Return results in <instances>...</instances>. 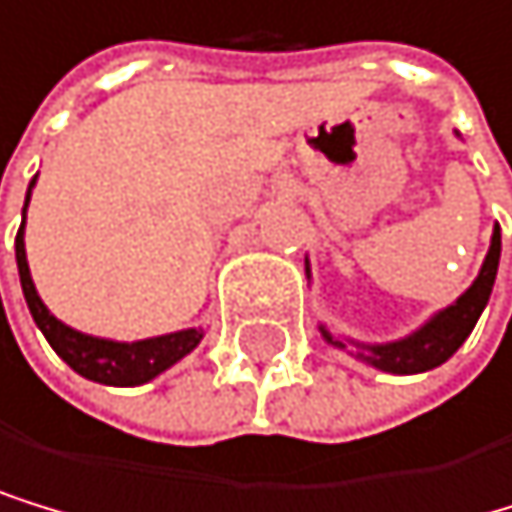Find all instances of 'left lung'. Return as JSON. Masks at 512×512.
Returning <instances> with one entry per match:
<instances>
[{
    "label": "left lung",
    "mask_w": 512,
    "mask_h": 512,
    "mask_svg": "<svg viewBox=\"0 0 512 512\" xmlns=\"http://www.w3.org/2000/svg\"><path fill=\"white\" fill-rule=\"evenodd\" d=\"M497 262H500V227H494L491 234V250L481 262V272L472 281V288L465 291L456 304H450L446 310L434 313L421 329H415L412 335L396 342H383V345H364V342H351L358 348V358L367 361L370 367L386 370V373H424V370H434L443 361H450L453 354L459 351V345L469 339L481 310L488 307V297L494 288V278H497ZM310 275V266H307ZM323 339L335 348H345L342 339L319 326Z\"/></svg>",
    "instance_id": "1"
}]
</instances>
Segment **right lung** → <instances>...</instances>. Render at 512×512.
Segmentation results:
<instances>
[{"instance_id": "obj_1", "label": "right lung", "mask_w": 512, "mask_h": 512, "mask_svg": "<svg viewBox=\"0 0 512 512\" xmlns=\"http://www.w3.org/2000/svg\"><path fill=\"white\" fill-rule=\"evenodd\" d=\"M37 177L27 186L24 196V212L27 202H31V189ZM15 259H18V275H21V291L27 300V310H31L37 329L47 335V342L53 351L66 361L75 373H81L85 380L104 383V386H142L154 380L158 373L183 361L189 351L202 342V329H180L170 335H154V339L142 342H113V339H97V335H85L72 326H66L62 319H56L47 304L40 300L31 269H27V253H24V221L18 227L15 237Z\"/></svg>"}]
</instances>
